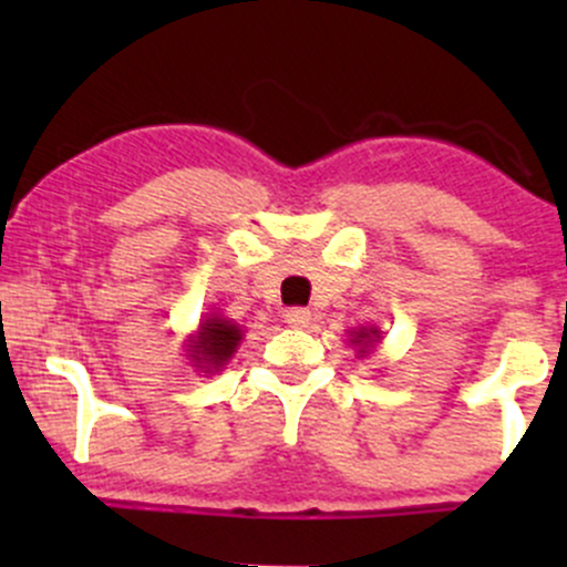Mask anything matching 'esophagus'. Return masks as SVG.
Segmentation results:
<instances>
[{
  "label": "esophagus",
  "instance_id": "obj_1",
  "mask_svg": "<svg viewBox=\"0 0 567 567\" xmlns=\"http://www.w3.org/2000/svg\"><path fill=\"white\" fill-rule=\"evenodd\" d=\"M285 322H288L290 328H309L311 311L303 309V306H292V309L285 311Z\"/></svg>",
  "mask_w": 567,
  "mask_h": 567
}]
</instances>
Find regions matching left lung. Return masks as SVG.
Returning a JSON list of instances; mask_svg holds the SVG:
<instances>
[{
    "mask_svg": "<svg viewBox=\"0 0 567 567\" xmlns=\"http://www.w3.org/2000/svg\"><path fill=\"white\" fill-rule=\"evenodd\" d=\"M373 336H379V330H360V333H357V341L354 343H360V347H368V343L373 341Z\"/></svg>",
    "mask_w": 567,
    "mask_h": 567,
    "instance_id": "obj_1",
    "label": "left lung"
}]
</instances>
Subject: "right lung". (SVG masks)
<instances>
[{"label":"right lung","instance_id":"add662e5","mask_svg":"<svg viewBox=\"0 0 567 567\" xmlns=\"http://www.w3.org/2000/svg\"><path fill=\"white\" fill-rule=\"evenodd\" d=\"M239 338H243V330L237 324L218 320V317H210V320L202 322L199 336H197V347H194V360L197 362H207V365L220 368L229 362V357L237 349Z\"/></svg>","mask_w":567,"mask_h":567}]
</instances>
